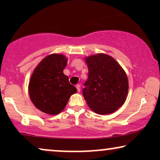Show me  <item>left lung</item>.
Masks as SVG:
<instances>
[{
  "label": "left lung",
  "instance_id": "8db88e82",
  "mask_svg": "<svg viewBox=\"0 0 160 160\" xmlns=\"http://www.w3.org/2000/svg\"><path fill=\"white\" fill-rule=\"evenodd\" d=\"M67 62L63 55H50L43 58L33 72L29 95L40 111L58 114L65 109L71 95L77 92L76 87L63 73Z\"/></svg>",
  "mask_w": 160,
  "mask_h": 160
}]
</instances>
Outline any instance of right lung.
<instances>
[{"mask_svg": "<svg viewBox=\"0 0 160 160\" xmlns=\"http://www.w3.org/2000/svg\"><path fill=\"white\" fill-rule=\"evenodd\" d=\"M89 73L82 95L98 114L111 113L123 104L128 94L126 73L117 62L104 54L86 58Z\"/></svg>", "mask_w": 160, "mask_h": 160, "instance_id": "right-lung-1", "label": "right lung"}]
</instances>
